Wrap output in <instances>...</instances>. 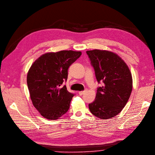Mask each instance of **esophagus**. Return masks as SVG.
<instances>
[{
	"mask_svg": "<svg viewBox=\"0 0 155 155\" xmlns=\"http://www.w3.org/2000/svg\"><path fill=\"white\" fill-rule=\"evenodd\" d=\"M86 90H85V91H80V92H78V94H79V95H80V96H82V95H83V94H84L85 92H86Z\"/></svg>",
	"mask_w": 155,
	"mask_h": 155,
	"instance_id": "1",
	"label": "esophagus"
}]
</instances>
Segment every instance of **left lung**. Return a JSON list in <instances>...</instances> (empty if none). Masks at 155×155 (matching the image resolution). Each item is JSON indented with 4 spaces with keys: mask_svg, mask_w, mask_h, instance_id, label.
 I'll list each match as a JSON object with an SVG mask.
<instances>
[{
    "mask_svg": "<svg viewBox=\"0 0 155 155\" xmlns=\"http://www.w3.org/2000/svg\"><path fill=\"white\" fill-rule=\"evenodd\" d=\"M95 71L98 83L96 99L89 104L92 114L101 119H109L120 113L126 105L132 90L130 71L117 54L105 50L86 51Z\"/></svg>",
    "mask_w": 155,
    "mask_h": 155,
    "instance_id": "8db88e82",
    "label": "left lung"
}]
</instances>
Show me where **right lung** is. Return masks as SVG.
<instances>
[{
  "mask_svg": "<svg viewBox=\"0 0 155 155\" xmlns=\"http://www.w3.org/2000/svg\"><path fill=\"white\" fill-rule=\"evenodd\" d=\"M80 51H61L40 56L27 74V85L33 105L43 117L55 120L70 108L74 94L63 82L70 66L81 56Z\"/></svg>",
  "mask_w": 155,
  "mask_h": 155,
  "instance_id": "1",
  "label": "right lung"
}]
</instances>
